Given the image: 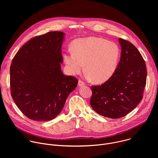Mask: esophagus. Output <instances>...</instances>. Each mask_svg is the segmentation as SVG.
<instances>
[{
    "label": "esophagus",
    "mask_w": 158,
    "mask_h": 158,
    "mask_svg": "<svg viewBox=\"0 0 158 158\" xmlns=\"http://www.w3.org/2000/svg\"><path fill=\"white\" fill-rule=\"evenodd\" d=\"M85 85V83H84L82 81H81V79H79V81H78V85H79V86H83V85Z\"/></svg>",
    "instance_id": "obj_1"
}]
</instances>
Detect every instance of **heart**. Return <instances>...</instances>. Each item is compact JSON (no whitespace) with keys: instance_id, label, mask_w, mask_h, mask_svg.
Returning a JSON list of instances; mask_svg holds the SVG:
<instances>
[{"instance_id":"obj_1","label":"heart","mask_w":158,"mask_h":158,"mask_svg":"<svg viewBox=\"0 0 158 158\" xmlns=\"http://www.w3.org/2000/svg\"><path fill=\"white\" fill-rule=\"evenodd\" d=\"M72 51L64 54V60L69 73L75 75L84 69L97 83H102L113 76L121 57L118 45L106 39L89 37L75 40Z\"/></svg>"}]
</instances>
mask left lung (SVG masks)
Masks as SVG:
<instances>
[{
    "instance_id": "left-lung-1",
    "label": "left lung",
    "mask_w": 158,
    "mask_h": 158,
    "mask_svg": "<svg viewBox=\"0 0 158 158\" xmlns=\"http://www.w3.org/2000/svg\"><path fill=\"white\" fill-rule=\"evenodd\" d=\"M121 59L112 77L93 85L90 104L98 114L112 119L126 116L143 99L147 71L139 51L130 42L119 38Z\"/></svg>"
}]
</instances>
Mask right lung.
Masks as SVG:
<instances>
[{
  "label": "right lung",
  "mask_w": 158,
  "mask_h": 158,
  "mask_svg": "<svg viewBox=\"0 0 158 158\" xmlns=\"http://www.w3.org/2000/svg\"><path fill=\"white\" fill-rule=\"evenodd\" d=\"M64 33L49 32L26 42L16 53L10 67L11 96L28 118L50 121L58 116L77 79L65 76L62 44Z\"/></svg>",
  "instance_id": "1"
}]
</instances>
